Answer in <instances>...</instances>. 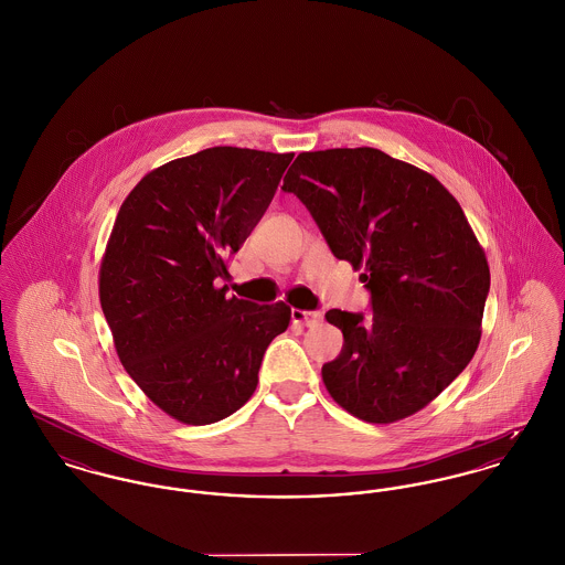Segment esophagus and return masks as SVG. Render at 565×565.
<instances>
[{
	"instance_id": "1",
	"label": "esophagus",
	"mask_w": 565,
	"mask_h": 565,
	"mask_svg": "<svg viewBox=\"0 0 565 565\" xmlns=\"http://www.w3.org/2000/svg\"><path fill=\"white\" fill-rule=\"evenodd\" d=\"M292 322L305 324V327H316L322 322V311H302V309H292Z\"/></svg>"
}]
</instances>
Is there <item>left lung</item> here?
<instances>
[{"label":"left lung","instance_id":"left-lung-1","mask_svg":"<svg viewBox=\"0 0 565 565\" xmlns=\"http://www.w3.org/2000/svg\"><path fill=\"white\" fill-rule=\"evenodd\" d=\"M334 258L363 268L373 316L341 309V354L322 366L352 416L388 425L429 405L480 343L491 273L461 204L420 168L380 149L299 153L284 177Z\"/></svg>","mask_w":565,"mask_h":565}]
</instances>
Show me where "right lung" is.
I'll use <instances>...</instances> for the list:
<instances>
[{"label": "right lung", "mask_w": 565, "mask_h": 565, "mask_svg": "<svg viewBox=\"0 0 565 565\" xmlns=\"http://www.w3.org/2000/svg\"><path fill=\"white\" fill-rule=\"evenodd\" d=\"M295 153L211 147L145 174L100 265V305L138 388L185 425L234 414L258 386L286 302L226 297V260L275 196Z\"/></svg>", "instance_id": "add662e5"}]
</instances>
